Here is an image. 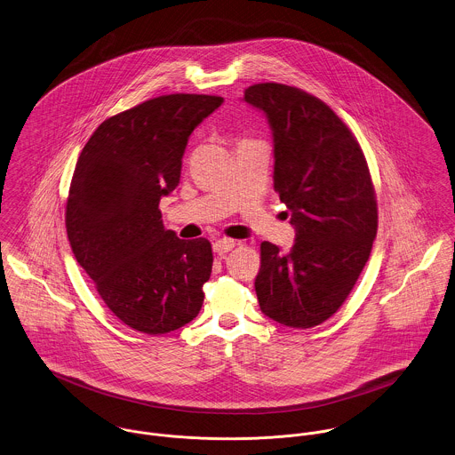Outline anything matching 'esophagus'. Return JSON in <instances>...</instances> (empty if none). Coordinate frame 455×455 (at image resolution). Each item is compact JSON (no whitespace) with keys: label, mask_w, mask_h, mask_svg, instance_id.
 Here are the masks:
<instances>
[{"label":"esophagus","mask_w":455,"mask_h":455,"mask_svg":"<svg viewBox=\"0 0 455 455\" xmlns=\"http://www.w3.org/2000/svg\"><path fill=\"white\" fill-rule=\"evenodd\" d=\"M235 245H236L235 240H231V238H220V240H217V242L213 243V252H217V254H226V252L233 251Z\"/></svg>","instance_id":"esophagus-1"}]
</instances>
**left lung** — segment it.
<instances>
[{"instance_id": "obj_1", "label": "left lung", "mask_w": 455, "mask_h": 455, "mask_svg": "<svg viewBox=\"0 0 455 455\" xmlns=\"http://www.w3.org/2000/svg\"><path fill=\"white\" fill-rule=\"evenodd\" d=\"M243 101L267 119L273 188L296 229L289 252L260 243V312L287 327L323 324L350 294L377 236V197L364 154L324 101L298 87L256 84Z\"/></svg>"}]
</instances>
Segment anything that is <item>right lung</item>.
I'll list each match as a JSON object with an SVG mask.
<instances>
[{"mask_svg":"<svg viewBox=\"0 0 455 455\" xmlns=\"http://www.w3.org/2000/svg\"><path fill=\"white\" fill-rule=\"evenodd\" d=\"M224 98L159 96L92 132L76 161L66 233L105 305L140 332L164 334L201 310L212 245L164 229L159 201L180 182L191 132Z\"/></svg>","mask_w":455,"mask_h":455,"instance_id":"obj_1","label":"right lung"}]
</instances>
